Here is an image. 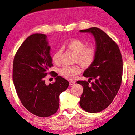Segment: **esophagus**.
Wrapping results in <instances>:
<instances>
[{
    "mask_svg": "<svg viewBox=\"0 0 135 135\" xmlns=\"http://www.w3.org/2000/svg\"><path fill=\"white\" fill-rule=\"evenodd\" d=\"M69 83H70V85H73L74 84H75V81H69Z\"/></svg>",
    "mask_w": 135,
    "mask_h": 135,
    "instance_id": "esophagus-1",
    "label": "esophagus"
}]
</instances>
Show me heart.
<instances>
[{
	"label": "heart",
	"instance_id": "heart-1",
	"mask_svg": "<svg viewBox=\"0 0 135 135\" xmlns=\"http://www.w3.org/2000/svg\"><path fill=\"white\" fill-rule=\"evenodd\" d=\"M65 47L75 54V61L78 62L84 67H89L95 60L97 51L94 46H87L84 41L78 39H72L65 44ZM62 51L58 50L54 53L52 57V62L55 64H59ZM80 73V68L78 66H65L59 70V73L67 79H74L77 74Z\"/></svg>",
	"mask_w": 135,
	"mask_h": 135
}]
</instances>
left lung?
Here are the masks:
<instances>
[{
    "label": "left lung",
    "mask_w": 135,
    "mask_h": 135,
    "mask_svg": "<svg viewBox=\"0 0 135 135\" xmlns=\"http://www.w3.org/2000/svg\"><path fill=\"white\" fill-rule=\"evenodd\" d=\"M94 36L97 55L94 63L83 73L89 80L78 81L83 87L80 105L85 112L97 113L112 103L122 84L123 60L118 45L107 34L93 27L80 31ZM94 79L90 85V80Z\"/></svg>",
    "instance_id": "left-lung-1"
}]
</instances>
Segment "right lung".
I'll list each match as a JSON object with an SVG mask.
<instances>
[{
  "label": "right lung",
  "mask_w": 135,
  "mask_h": 135,
  "mask_svg": "<svg viewBox=\"0 0 135 135\" xmlns=\"http://www.w3.org/2000/svg\"><path fill=\"white\" fill-rule=\"evenodd\" d=\"M45 34L28 36L15 55L13 62V83L23 106L31 113L41 117L50 116L59 107V95L69 82L52 73L55 81L45 84V78L53 66Z\"/></svg>",
  "instance_id": "obj_1"
}]
</instances>
